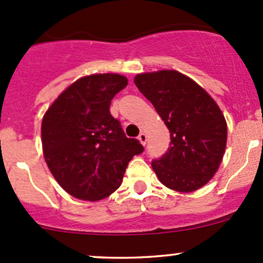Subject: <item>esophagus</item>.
Listing matches in <instances>:
<instances>
[{"label":"esophagus","instance_id":"obj_1","mask_svg":"<svg viewBox=\"0 0 263 263\" xmlns=\"http://www.w3.org/2000/svg\"><path fill=\"white\" fill-rule=\"evenodd\" d=\"M139 140H140V142H141L142 145H146V141H147V135L145 134V132H141V134L139 135Z\"/></svg>","mask_w":263,"mask_h":263}]
</instances>
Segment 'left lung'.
<instances>
[{"mask_svg": "<svg viewBox=\"0 0 263 263\" xmlns=\"http://www.w3.org/2000/svg\"><path fill=\"white\" fill-rule=\"evenodd\" d=\"M140 91L171 132V145L151 161L159 181L178 192H192L213 178L227 146V122L202 87L173 70L135 78Z\"/></svg>", "mask_w": 263, "mask_h": 263, "instance_id": "left-lung-1", "label": "left lung"}]
</instances>
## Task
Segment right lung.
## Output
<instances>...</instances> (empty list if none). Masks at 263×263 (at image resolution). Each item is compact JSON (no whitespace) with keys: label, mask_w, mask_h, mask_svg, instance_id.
Instances as JSON below:
<instances>
[{"label":"right lung","mask_w":263,"mask_h":263,"mask_svg":"<svg viewBox=\"0 0 263 263\" xmlns=\"http://www.w3.org/2000/svg\"><path fill=\"white\" fill-rule=\"evenodd\" d=\"M126 85L127 79L117 73L85 76L68 86L43 117L44 159L55 181L73 197H108L121 185L132 158L144 151L110 115L112 99Z\"/></svg>","instance_id":"right-lung-1"}]
</instances>
